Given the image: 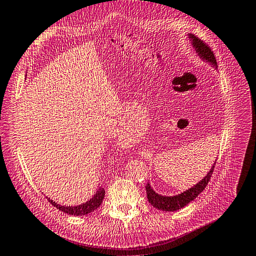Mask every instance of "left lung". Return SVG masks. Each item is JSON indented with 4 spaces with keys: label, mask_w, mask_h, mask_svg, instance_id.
I'll return each instance as SVG.
<instances>
[{
    "label": "left lung",
    "mask_w": 256,
    "mask_h": 256,
    "mask_svg": "<svg viewBox=\"0 0 256 256\" xmlns=\"http://www.w3.org/2000/svg\"><path fill=\"white\" fill-rule=\"evenodd\" d=\"M188 38H190L192 48H194L196 53L199 55L201 60L211 64L215 68L218 67V64H216V58L211 48H210L204 42L201 41L200 38L194 36L192 34H188ZM215 164H216V161L212 166L211 170L208 171V173L199 182H196L194 186L189 188L188 190L176 196H162V194H156L148 182L146 185V192H147V198L149 203L158 210H162V211H166V212L178 211V210L184 208L185 206L188 204V203H190L192 200H194L196 196H199V194L203 192V189L206 187L208 182L210 178H211L212 173L214 171Z\"/></svg>",
    "instance_id": "1"
}]
</instances>
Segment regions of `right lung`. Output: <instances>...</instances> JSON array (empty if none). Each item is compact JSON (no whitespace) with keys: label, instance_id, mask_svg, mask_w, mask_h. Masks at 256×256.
Here are the masks:
<instances>
[{"label":"right lung","instance_id":"obj_1","mask_svg":"<svg viewBox=\"0 0 256 256\" xmlns=\"http://www.w3.org/2000/svg\"><path fill=\"white\" fill-rule=\"evenodd\" d=\"M104 189L102 187H100L96 190L95 194L92 196V198L86 201L85 203H82V204H78V206H60L56 203L55 201L50 200V198H48V202L52 203V206H54L55 208H57L60 211L64 212V213H67L70 215H76V216H82V215H86L90 214L102 204V199H104Z\"/></svg>","mask_w":256,"mask_h":256}]
</instances>
